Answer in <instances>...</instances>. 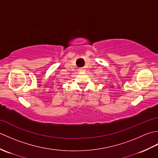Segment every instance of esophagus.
<instances>
[{
    "label": "esophagus",
    "instance_id": "34e87169",
    "mask_svg": "<svg viewBox=\"0 0 158 158\" xmlns=\"http://www.w3.org/2000/svg\"><path fill=\"white\" fill-rule=\"evenodd\" d=\"M85 70V68H83V67H82V68H80L79 69V72H84Z\"/></svg>",
    "mask_w": 158,
    "mask_h": 158
}]
</instances>
